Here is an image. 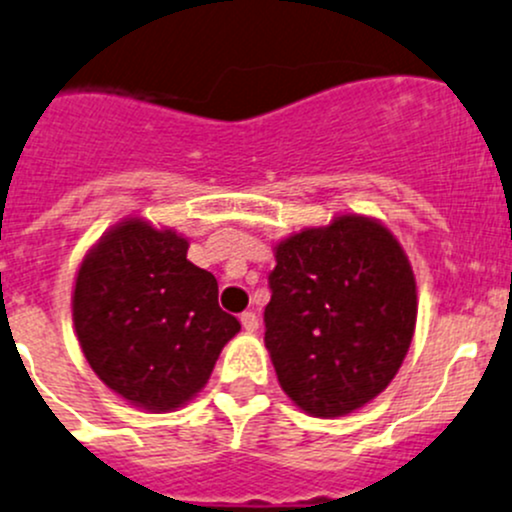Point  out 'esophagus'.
Returning a JSON list of instances; mask_svg holds the SVG:
<instances>
[{
	"mask_svg": "<svg viewBox=\"0 0 512 512\" xmlns=\"http://www.w3.org/2000/svg\"><path fill=\"white\" fill-rule=\"evenodd\" d=\"M241 324H244V329L246 332H256L258 329V317H256V312H244V315H241Z\"/></svg>",
	"mask_w": 512,
	"mask_h": 512,
	"instance_id": "1",
	"label": "esophagus"
}]
</instances>
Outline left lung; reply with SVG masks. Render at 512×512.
<instances>
[{"mask_svg":"<svg viewBox=\"0 0 512 512\" xmlns=\"http://www.w3.org/2000/svg\"><path fill=\"white\" fill-rule=\"evenodd\" d=\"M268 288L263 342L295 405L339 417L386 390L410 349L417 293L383 224L342 214L280 241Z\"/></svg>","mask_w":512,"mask_h":512,"instance_id":"obj_1","label":"left lung"}]
</instances>
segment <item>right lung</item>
<instances>
[{"mask_svg":"<svg viewBox=\"0 0 512 512\" xmlns=\"http://www.w3.org/2000/svg\"><path fill=\"white\" fill-rule=\"evenodd\" d=\"M73 322L104 386L158 412L188 403L241 329L219 307L217 278L188 261V241L141 219L114 227L85 256Z\"/></svg>","mask_w":512,"mask_h":512,"instance_id":"obj_1","label":"right lung"}]
</instances>
